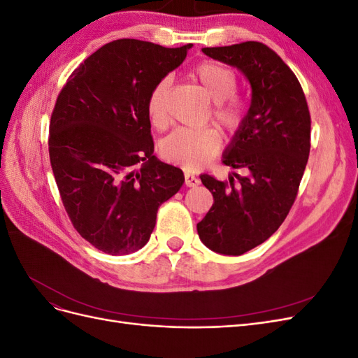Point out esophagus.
<instances>
[{
    "label": "esophagus",
    "mask_w": 358,
    "mask_h": 358,
    "mask_svg": "<svg viewBox=\"0 0 358 358\" xmlns=\"http://www.w3.org/2000/svg\"><path fill=\"white\" fill-rule=\"evenodd\" d=\"M200 183V179L197 176L191 175V173H185V185L187 187H197Z\"/></svg>",
    "instance_id": "1"
}]
</instances>
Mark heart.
<instances>
[{"label": "heart", "mask_w": 358, "mask_h": 358, "mask_svg": "<svg viewBox=\"0 0 358 358\" xmlns=\"http://www.w3.org/2000/svg\"><path fill=\"white\" fill-rule=\"evenodd\" d=\"M191 79L213 101L212 121L227 134H237L242 129L248 103L237 92V76L233 69L216 61H201L191 71ZM171 82L169 78L158 80L150 90L146 101V112L150 124L158 129L169 125V96ZM222 140L213 128L189 129L178 128L161 142V157L178 164L183 170L194 171L208 164L220 154Z\"/></svg>", "instance_id": "obj_1"}]
</instances>
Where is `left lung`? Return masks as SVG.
I'll return each mask as SVG.
<instances>
[{
  "label": "left lung",
  "instance_id": "left-lung-1",
  "mask_svg": "<svg viewBox=\"0 0 358 358\" xmlns=\"http://www.w3.org/2000/svg\"><path fill=\"white\" fill-rule=\"evenodd\" d=\"M206 55L239 69L252 99L242 129L222 162L246 169L239 183L201 175L213 204L197 224L200 241L224 255H242L272 236L297 197L310 150V113L296 74L259 41L204 48Z\"/></svg>",
  "mask_w": 358,
  "mask_h": 358
}]
</instances>
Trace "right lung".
<instances>
[{
  "label": "right lung",
  "instance_id": "add662e5",
  "mask_svg": "<svg viewBox=\"0 0 358 358\" xmlns=\"http://www.w3.org/2000/svg\"><path fill=\"white\" fill-rule=\"evenodd\" d=\"M191 46L107 43L70 74L53 107L49 157L62 204L78 233L106 254L143 248L158 208L185 180L154 155L146 101Z\"/></svg>",
  "mask_w": 358,
  "mask_h": 358
}]
</instances>
